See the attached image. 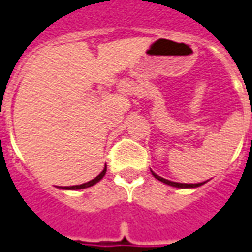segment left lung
I'll use <instances>...</instances> for the list:
<instances>
[{"label": "left lung", "mask_w": 252, "mask_h": 252, "mask_svg": "<svg viewBox=\"0 0 252 252\" xmlns=\"http://www.w3.org/2000/svg\"><path fill=\"white\" fill-rule=\"evenodd\" d=\"M152 174L155 176L156 179H158V181H161L162 184H167L169 186H174V188H181V189H186V188H198V186H201L203 184H178V182H171L168 179H164L161 176H158L157 174H155L153 171H152Z\"/></svg>", "instance_id": "1"}]
</instances>
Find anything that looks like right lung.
Masks as SVG:
<instances>
[{
  "mask_svg": "<svg viewBox=\"0 0 252 252\" xmlns=\"http://www.w3.org/2000/svg\"><path fill=\"white\" fill-rule=\"evenodd\" d=\"M104 174H106V165H104L103 171L99 174V175L95 178V179H92V181H90V182H87V184H83V185H76V186H64V188H62V189H67V190H77V189H85V188H90V186H94L95 184H97L102 178L104 176Z\"/></svg>",
  "mask_w": 252,
  "mask_h": 252,
  "instance_id": "add662e5",
  "label": "right lung"
}]
</instances>
